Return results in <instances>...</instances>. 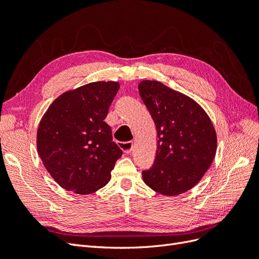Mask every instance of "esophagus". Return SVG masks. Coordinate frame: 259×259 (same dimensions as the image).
I'll use <instances>...</instances> for the list:
<instances>
[{
    "mask_svg": "<svg viewBox=\"0 0 259 259\" xmlns=\"http://www.w3.org/2000/svg\"><path fill=\"white\" fill-rule=\"evenodd\" d=\"M120 148L123 150L125 154L131 153L132 149H133V142H126V143H119Z\"/></svg>",
    "mask_w": 259,
    "mask_h": 259,
    "instance_id": "esophagus-1",
    "label": "esophagus"
}]
</instances>
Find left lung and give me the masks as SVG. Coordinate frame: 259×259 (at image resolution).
<instances>
[{"label":"left lung","mask_w":259,"mask_h":259,"mask_svg":"<svg viewBox=\"0 0 259 259\" xmlns=\"http://www.w3.org/2000/svg\"><path fill=\"white\" fill-rule=\"evenodd\" d=\"M138 91L159 138L154 164L143 171L144 182L163 195L182 194L197 185L213 163L214 125L197 101L159 81H142Z\"/></svg>","instance_id":"left-lung-1"}]
</instances>
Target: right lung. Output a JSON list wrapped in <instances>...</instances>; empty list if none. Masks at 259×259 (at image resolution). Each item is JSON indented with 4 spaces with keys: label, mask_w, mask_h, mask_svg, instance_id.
I'll return each mask as SVG.
<instances>
[{
    "label": "right lung",
    "mask_w": 259,
    "mask_h": 259,
    "mask_svg": "<svg viewBox=\"0 0 259 259\" xmlns=\"http://www.w3.org/2000/svg\"><path fill=\"white\" fill-rule=\"evenodd\" d=\"M120 84L99 81L67 91L42 116L37 153L61 188L91 194L105 187L122 150L105 122Z\"/></svg>",
    "instance_id": "obj_1"
}]
</instances>
